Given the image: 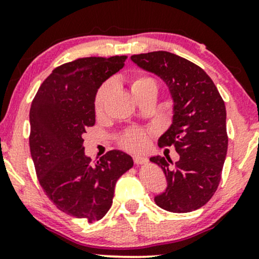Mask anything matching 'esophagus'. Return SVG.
I'll use <instances>...</instances> for the list:
<instances>
[{"instance_id": "1", "label": "esophagus", "mask_w": 259, "mask_h": 259, "mask_svg": "<svg viewBox=\"0 0 259 259\" xmlns=\"http://www.w3.org/2000/svg\"><path fill=\"white\" fill-rule=\"evenodd\" d=\"M148 162V159L146 158L145 156H134V163H135L136 165H142V164H146Z\"/></svg>"}]
</instances>
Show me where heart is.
<instances>
[{"label":"heart","instance_id":"1","mask_svg":"<svg viewBox=\"0 0 259 259\" xmlns=\"http://www.w3.org/2000/svg\"><path fill=\"white\" fill-rule=\"evenodd\" d=\"M145 88L153 89L154 91H157L156 81L151 76L145 75V74H138V75L134 76L132 82H130V90H132L133 94H135L140 89ZM109 90H111L109 82H105L97 90L96 96H95V111H96V113L102 112L107 97H108ZM119 145L124 150L130 151V152L144 151L148 146V132L144 129L127 130L119 138Z\"/></svg>","mask_w":259,"mask_h":259}]
</instances>
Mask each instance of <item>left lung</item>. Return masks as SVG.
I'll list each match as a JSON object with an SVG mask.
<instances>
[{"mask_svg":"<svg viewBox=\"0 0 259 259\" xmlns=\"http://www.w3.org/2000/svg\"><path fill=\"white\" fill-rule=\"evenodd\" d=\"M140 68L167 84L174 101L173 124L160 136L159 147L174 146L179 160L150 158L164 171L168 186L154 197L173 213L198 209L214 195L228 151L227 111L218 89L201 67L167 51L132 56Z\"/></svg>","mask_w":259,"mask_h":259,"instance_id":"left-lung-1","label":"left lung"}]
</instances>
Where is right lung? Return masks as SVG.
Instances as JSON below:
<instances>
[{
  "label": "right lung",
  "instance_id": "obj_1",
  "mask_svg": "<svg viewBox=\"0 0 259 259\" xmlns=\"http://www.w3.org/2000/svg\"><path fill=\"white\" fill-rule=\"evenodd\" d=\"M126 56L86 57L64 63L45 79L30 108V153L38 183L56 207L89 223L112 206L115 183L134 165L113 150L92 164L82 134L95 125L99 88L124 67Z\"/></svg>",
  "mask_w": 259,
  "mask_h": 259
}]
</instances>
